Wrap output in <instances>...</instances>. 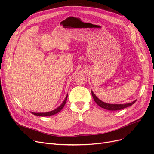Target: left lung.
Wrapping results in <instances>:
<instances>
[{
	"mask_svg": "<svg viewBox=\"0 0 154 154\" xmlns=\"http://www.w3.org/2000/svg\"><path fill=\"white\" fill-rule=\"evenodd\" d=\"M91 93H92V96L93 97V98H94V100L95 101L97 105H98L100 107H101V108L106 110H119L123 109L125 108H127V107L132 105L137 100H136L134 101L131 102V103H125V104H110V103H105V102H103V101L100 100L98 97L94 94V93L92 91H91Z\"/></svg>",
	"mask_w": 154,
	"mask_h": 154,
	"instance_id": "8db88e82",
	"label": "left lung"
}]
</instances>
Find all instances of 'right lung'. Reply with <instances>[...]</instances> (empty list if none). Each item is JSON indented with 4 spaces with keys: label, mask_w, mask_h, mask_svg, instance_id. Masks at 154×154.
Instances as JSON below:
<instances>
[{
    "label": "right lung",
    "mask_w": 154,
    "mask_h": 154,
    "mask_svg": "<svg viewBox=\"0 0 154 154\" xmlns=\"http://www.w3.org/2000/svg\"><path fill=\"white\" fill-rule=\"evenodd\" d=\"M67 96L68 94H67L66 97V99L64 100V101H63V103L60 105L58 108L55 109L54 110H51V111H49V112H31L34 114L35 116H42V117H44V116H52V115H54V114H57L58 112H59L63 108V106L65 105V104H66V101H67Z\"/></svg>",
    "instance_id": "obj_1"
}]
</instances>
